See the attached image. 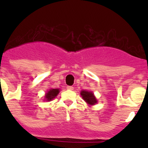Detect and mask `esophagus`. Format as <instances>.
<instances>
[{"mask_svg": "<svg viewBox=\"0 0 148 148\" xmlns=\"http://www.w3.org/2000/svg\"><path fill=\"white\" fill-rule=\"evenodd\" d=\"M67 90H74V87H72V86H67Z\"/></svg>", "mask_w": 148, "mask_h": 148, "instance_id": "1", "label": "esophagus"}]
</instances>
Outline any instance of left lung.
<instances>
[{"label": "left lung", "instance_id": "8db88e82", "mask_svg": "<svg viewBox=\"0 0 148 148\" xmlns=\"http://www.w3.org/2000/svg\"><path fill=\"white\" fill-rule=\"evenodd\" d=\"M81 95L83 97V99L84 101L88 103V104H95L97 103V100L95 98V97L94 96V94L92 92H90V91H87V90H82L81 92Z\"/></svg>", "mask_w": 148, "mask_h": 148}]
</instances>
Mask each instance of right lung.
<instances>
[{
  "label": "right lung",
  "instance_id": "1",
  "mask_svg": "<svg viewBox=\"0 0 148 148\" xmlns=\"http://www.w3.org/2000/svg\"><path fill=\"white\" fill-rule=\"evenodd\" d=\"M58 93H59V89H51L45 95L46 101H51L58 95Z\"/></svg>",
  "mask_w": 148,
  "mask_h": 148
}]
</instances>
